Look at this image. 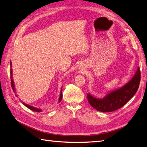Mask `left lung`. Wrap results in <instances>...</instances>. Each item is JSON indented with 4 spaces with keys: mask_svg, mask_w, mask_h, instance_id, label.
I'll list each match as a JSON object with an SVG mask.
<instances>
[{
    "mask_svg": "<svg viewBox=\"0 0 147 147\" xmlns=\"http://www.w3.org/2000/svg\"><path fill=\"white\" fill-rule=\"evenodd\" d=\"M141 73L138 67L135 76L123 87L111 92L102 98L93 97L87 94L88 101L93 108L103 112H112L121 108L135 95L139 88Z\"/></svg>",
    "mask_w": 147,
    "mask_h": 147,
    "instance_id": "1",
    "label": "left lung"
}]
</instances>
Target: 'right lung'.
Segmentation results:
<instances>
[{
	"label": "right lung",
	"instance_id": "obj_1",
	"mask_svg": "<svg viewBox=\"0 0 147 147\" xmlns=\"http://www.w3.org/2000/svg\"><path fill=\"white\" fill-rule=\"evenodd\" d=\"M12 69H11V86H12V89H13V91L14 92H15V88H14V82H13V80H12ZM62 92L61 93V94H60V97H59V102H60L61 101V100H62ZM23 105H24L26 106V107H28V109H30V110H32V111H35V112H42V110L41 109H38V108H36V107H33V106H31V105H28V104H25V103H24V102H23Z\"/></svg>",
	"mask_w": 147,
	"mask_h": 147
}]
</instances>
